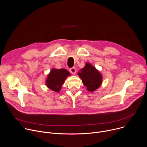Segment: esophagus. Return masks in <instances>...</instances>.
I'll list each match as a JSON object with an SVG mask.
<instances>
[{
  "label": "esophagus",
  "instance_id": "obj_1",
  "mask_svg": "<svg viewBox=\"0 0 147 147\" xmlns=\"http://www.w3.org/2000/svg\"><path fill=\"white\" fill-rule=\"evenodd\" d=\"M70 73H71V74H74L75 73H76V68L75 67H72V68H71L70 69Z\"/></svg>",
  "mask_w": 147,
  "mask_h": 147
}]
</instances>
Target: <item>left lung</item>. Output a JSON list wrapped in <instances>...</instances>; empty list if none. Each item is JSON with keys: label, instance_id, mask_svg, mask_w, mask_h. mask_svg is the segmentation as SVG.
<instances>
[{"label": "left lung", "instance_id": "1", "mask_svg": "<svg viewBox=\"0 0 147 147\" xmlns=\"http://www.w3.org/2000/svg\"><path fill=\"white\" fill-rule=\"evenodd\" d=\"M78 75L81 78L83 84L90 92H94L102 84V76L99 71L91 64L87 63L84 67L80 70Z\"/></svg>", "mask_w": 147, "mask_h": 147}]
</instances>
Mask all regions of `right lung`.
Instances as JSON below:
<instances>
[{
	"label": "right lung",
	"instance_id": "obj_1",
	"mask_svg": "<svg viewBox=\"0 0 147 147\" xmlns=\"http://www.w3.org/2000/svg\"><path fill=\"white\" fill-rule=\"evenodd\" d=\"M70 75V73L65 69L53 68L48 75L46 85L51 90L59 92L66 78Z\"/></svg>",
	"mask_w": 147,
	"mask_h": 147
}]
</instances>
